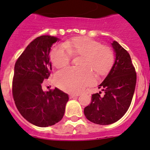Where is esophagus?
Returning <instances> with one entry per match:
<instances>
[{
	"mask_svg": "<svg viewBox=\"0 0 150 150\" xmlns=\"http://www.w3.org/2000/svg\"><path fill=\"white\" fill-rule=\"evenodd\" d=\"M79 96V94H69V98H76Z\"/></svg>",
	"mask_w": 150,
	"mask_h": 150,
	"instance_id": "1",
	"label": "esophagus"
}]
</instances>
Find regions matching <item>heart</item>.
Listing matches in <instances>:
<instances>
[{"label":"heart","instance_id":"obj_1","mask_svg":"<svg viewBox=\"0 0 150 150\" xmlns=\"http://www.w3.org/2000/svg\"><path fill=\"white\" fill-rule=\"evenodd\" d=\"M63 47H54L50 52V60L57 68L69 65L71 56H81L79 66L82 68H67L55 76L57 86L69 93H79L93 82L91 70L96 76H104L110 71L115 62L111 49L87 37H76L67 40Z\"/></svg>","mask_w":150,"mask_h":150}]
</instances>
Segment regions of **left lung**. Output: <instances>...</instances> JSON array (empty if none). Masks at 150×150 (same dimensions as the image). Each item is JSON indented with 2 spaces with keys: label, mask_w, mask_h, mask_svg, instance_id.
<instances>
[{
  "label": "left lung",
  "mask_w": 150,
  "mask_h": 150,
  "mask_svg": "<svg viewBox=\"0 0 150 150\" xmlns=\"http://www.w3.org/2000/svg\"><path fill=\"white\" fill-rule=\"evenodd\" d=\"M115 62L103 81L98 86L104 95L93 93L90 105L84 108L86 117L98 125H110L120 120L128 110L135 88V69L129 53L114 40Z\"/></svg>",
  "instance_id": "8db88e82"
}]
</instances>
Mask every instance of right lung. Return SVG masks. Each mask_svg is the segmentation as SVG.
<instances>
[{"mask_svg": "<svg viewBox=\"0 0 150 150\" xmlns=\"http://www.w3.org/2000/svg\"><path fill=\"white\" fill-rule=\"evenodd\" d=\"M59 39L50 35L37 38L28 45L14 68L13 96L22 116L38 127L56 124L63 117L68 94L57 88L43 91L42 83L52 70L50 52Z\"/></svg>", "mask_w": 150, "mask_h": 150, "instance_id": "add662e5", "label": "right lung"}]
</instances>
